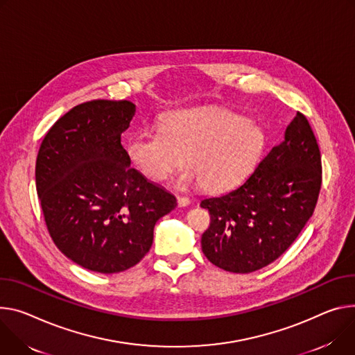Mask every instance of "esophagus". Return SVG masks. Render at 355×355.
I'll use <instances>...</instances> for the list:
<instances>
[{
    "instance_id": "1",
    "label": "esophagus",
    "mask_w": 355,
    "mask_h": 355,
    "mask_svg": "<svg viewBox=\"0 0 355 355\" xmlns=\"http://www.w3.org/2000/svg\"><path fill=\"white\" fill-rule=\"evenodd\" d=\"M177 201H178V205L180 207H187V205H189V198L188 197H182V196H178L177 197Z\"/></svg>"
}]
</instances>
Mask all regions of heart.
I'll return each instance as SVG.
<instances>
[{"label":"heart","instance_id":"obj_1","mask_svg":"<svg viewBox=\"0 0 355 355\" xmlns=\"http://www.w3.org/2000/svg\"><path fill=\"white\" fill-rule=\"evenodd\" d=\"M263 133L245 117L220 107H192L168 113L163 127H143L128 140L136 167L154 181H166L188 158L189 181L208 191L239 182L256 163Z\"/></svg>","mask_w":355,"mask_h":355}]
</instances>
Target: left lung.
Segmentation results:
<instances>
[{
    "label": "left lung",
    "mask_w": 355,
    "mask_h": 355,
    "mask_svg": "<svg viewBox=\"0 0 355 355\" xmlns=\"http://www.w3.org/2000/svg\"><path fill=\"white\" fill-rule=\"evenodd\" d=\"M321 180L315 136L307 117L297 112L284 141L238 188L201 201L211 215L201 238L208 261L234 273H250L275 262L313 215Z\"/></svg>",
    "instance_id": "1"
}]
</instances>
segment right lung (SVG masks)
Returning <instances> with one entry per match:
<instances>
[{
	"instance_id": "add662e5",
	"label": "right lung",
	"mask_w": 355,
	"mask_h": 355,
	"mask_svg": "<svg viewBox=\"0 0 355 355\" xmlns=\"http://www.w3.org/2000/svg\"><path fill=\"white\" fill-rule=\"evenodd\" d=\"M135 112L128 101L80 103L55 121L38 151L37 192L49 235L92 272L137 265L155 222L177 207L173 194L130 167L121 133Z\"/></svg>"
}]
</instances>
